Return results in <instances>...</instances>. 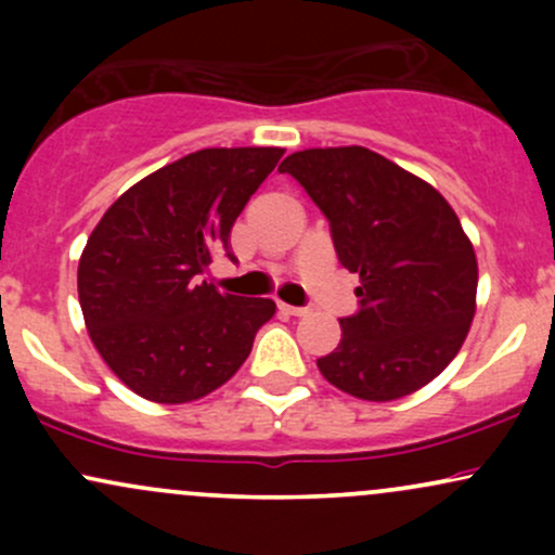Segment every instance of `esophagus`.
Returning a JSON list of instances; mask_svg holds the SVG:
<instances>
[{"label":"esophagus","instance_id":"obj_1","mask_svg":"<svg viewBox=\"0 0 555 555\" xmlns=\"http://www.w3.org/2000/svg\"><path fill=\"white\" fill-rule=\"evenodd\" d=\"M279 310L286 315H308V308H297V305H286V302H279Z\"/></svg>","mask_w":555,"mask_h":555}]
</instances>
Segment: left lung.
I'll return each instance as SVG.
<instances>
[{"label":"left lung","mask_w":555,"mask_h":555,"mask_svg":"<svg viewBox=\"0 0 555 555\" xmlns=\"http://www.w3.org/2000/svg\"><path fill=\"white\" fill-rule=\"evenodd\" d=\"M328 219L336 256L360 273V310L318 360L323 378L365 401L430 384L475 318L477 258L460 216L433 184L362 145L308 149L279 167Z\"/></svg>","instance_id":"8db88e82"}]
</instances>
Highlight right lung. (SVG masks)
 <instances>
[{"instance_id": "right-lung-1", "label": "right lung", "mask_w": 555, "mask_h": 555, "mask_svg": "<svg viewBox=\"0 0 555 555\" xmlns=\"http://www.w3.org/2000/svg\"><path fill=\"white\" fill-rule=\"evenodd\" d=\"M284 149H203L132 184L101 216L78 266L86 328L112 373L138 397L184 404L240 371L266 297L221 295L203 282L216 253Z\"/></svg>"}]
</instances>
